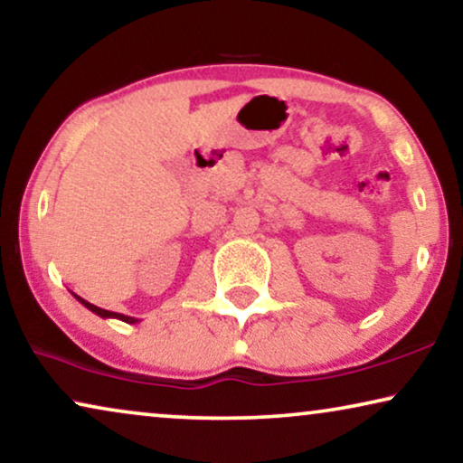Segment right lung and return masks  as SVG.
Returning a JSON list of instances; mask_svg holds the SVG:
<instances>
[{"label": "right lung", "instance_id": "add662e5", "mask_svg": "<svg viewBox=\"0 0 463 463\" xmlns=\"http://www.w3.org/2000/svg\"><path fill=\"white\" fill-rule=\"evenodd\" d=\"M73 297L75 299H78L81 306L84 307H88L90 309L92 314H97V316H100V318H118V320H122V322H128V325H135V322H138L137 318H132V316H124V314H116V312H109V309H103V307H97V306H92L90 301H86V299H81V297H78L73 293Z\"/></svg>", "mask_w": 463, "mask_h": 463}]
</instances>
